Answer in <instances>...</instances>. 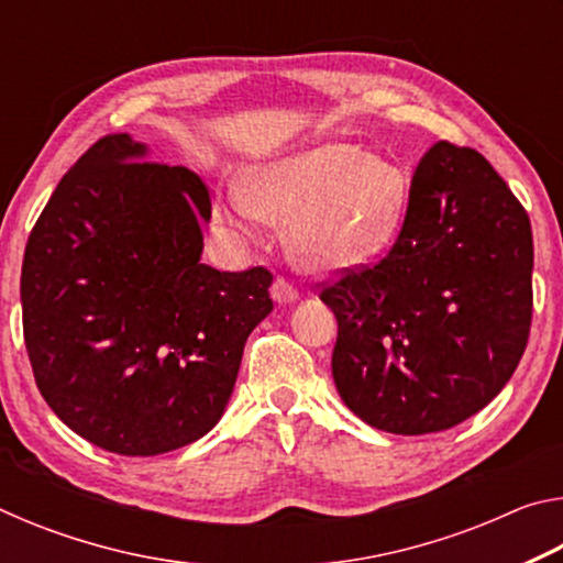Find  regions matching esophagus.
Segmentation results:
<instances>
[{"mask_svg": "<svg viewBox=\"0 0 563 563\" xmlns=\"http://www.w3.org/2000/svg\"><path fill=\"white\" fill-rule=\"evenodd\" d=\"M271 295H273V300L278 302V305H292L295 300H298V290H295L292 285L288 280H283V278H278V280L273 283Z\"/></svg>", "mask_w": 563, "mask_h": 563, "instance_id": "esophagus-1", "label": "esophagus"}]
</instances>
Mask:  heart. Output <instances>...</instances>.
Returning a JSON list of instances; mask_svg holds the SVG:
<instances>
[{"instance_id":"1","label":"heart","mask_w":563,"mask_h":563,"mask_svg":"<svg viewBox=\"0 0 563 563\" xmlns=\"http://www.w3.org/2000/svg\"><path fill=\"white\" fill-rule=\"evenodd\" d=\"M409 178L395 161L352 144H318L261 164L213 208L235 238L258 221L285 225L290 261L308 273L352 271L377 258L402 221Z\"/></svg>"}]
</instances>
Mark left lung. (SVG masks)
Here are the masks:
<instances>
[{"mask_svg": "<svg viewBox=\"0 0 563 563\" xmlns=\"http://www.w3.org/2000/svg\"><path fill=\"white\" fill-rule=\"evenodd\" d=\"M531 223L472 148L440 141L415 170L397 243L322 290L332 379L362 422L430 434L464 422L517 369L531 328Z\"/></svg>", "mask_w": 563, "mask_h": 563, "instance_id": "1", "label": "left lung"}]
</instances>
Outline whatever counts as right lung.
<instances>
[{
	"mask_svg": "<svg viewBox=\"0 0 563 563\" xmlns=\"http://www.w3.org/2000/svg\"><path fill=\"white\" fill-rule=\"evenodd\" d=\"M148 156L129 133L97 141L59 180L22 265L36 387L69 430L123 456L211 432L273 310L265 268L201 263L203 180Z\"/></svg>",
	"mask_w": 563,
	"mask_h": 563,
	"instance_id": "add662e5",
	"label": "right lung"
}]
</instances>
